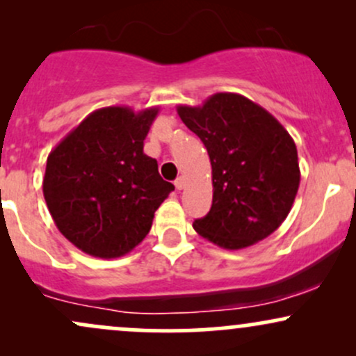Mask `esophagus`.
<instances>
[{"label": "esophagus", "instance_id": "1", "mask_svg": "<svg viewBox=\"0 0 356 356\" xmlns=\"http://www.w3.org/2000/svg\"><path fill=\"white\" fill-rule=\"evenodd\" d=\"M174 186H175V189H177V191H182L184 186H186V182H184V177H177V179H175Z\"/></svg>", "mask_w": 356, "mask_h": 356}]
</instances>
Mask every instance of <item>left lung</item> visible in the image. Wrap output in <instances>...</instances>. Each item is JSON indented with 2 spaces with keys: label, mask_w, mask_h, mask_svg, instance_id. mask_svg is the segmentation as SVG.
<instances>
[{
  "label": "left lung",
  "mask_w": 356,
  "mask_h": 356,
  "mask_svg": "<svg viewBox=\"0 0 356 356\" xmlns=\"http://www.w3.org/2000/svg\"><path fill=\"white\" fill-rule=\"evenodd\" d=\"M181 120L206 145L212 206L194 220L199 236L243 249L283 224L300 187L298 150L268 110L238 93H216L201 107L179 105Z\"/></svg>",
  "instance_id": "left-lung-1"
}]
</instances>
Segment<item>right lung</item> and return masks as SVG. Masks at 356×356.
<instances>
[{"label": "right lung", "instance_id": "1", "mask_svg": "<svg viewBox=\"0 0 356 356\" xmlns=\"http://www.w3.org/2000/svg\"><path fill=\"white\" fill-rule=\"evenodd\" d=\"M159 107L92 112L48 155L43 195L53 220L73 246L102 259L140 244L154 212L174 191L159 175L144 140Z\"/></svg>", "mask_w": 356, "mask_h": 356}]
</instances>
